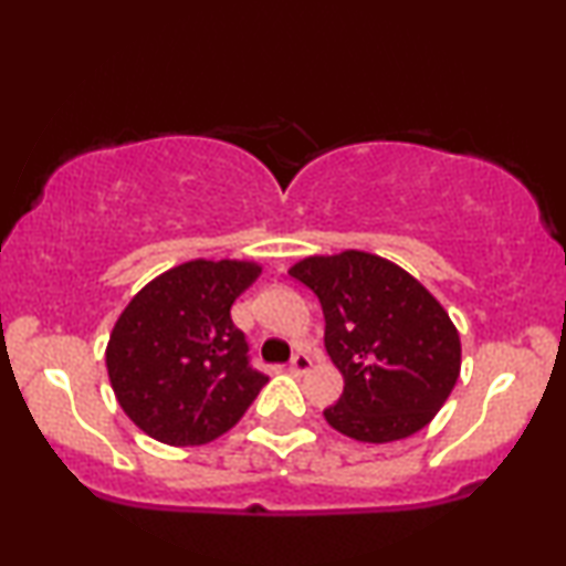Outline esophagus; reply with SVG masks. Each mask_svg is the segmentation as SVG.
Returning a JSON list of instances; mask_svg holds the SVG:
<instances>
[{"mask_svg":"<svg viewBox=\"0 0 566 566\" xmlns=\"http://www.w3.org/2000/svg\"><path fill=\"white\" fill-rule=\"evenodd\" d=\"M308 368H312V358H308L306 353L293 355V360H291V366H289V370H291L293 376H304Z\"/></svg>","mask_w":566,"mask_h":566,"instance_id":"1","label":"esophagus"}]
</instances>
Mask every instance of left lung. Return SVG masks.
Instances as JSON below:
<instances>
[{
    "instance_id": "left-lung-1",
    "label": "left lung",
    "mask_w": 566,
    "mask_h": 566,
    "mask_svg": "<svg viewBox=\"0 0 566 566\" xmlns=\"http://www.w3.org/2000/svg\"><path fill=\"white\" fill-rule=\"evenodd\" d=\"M289 273L324 312V347L345 378L324 420L360 443L420 432L451 397L461 337L440 301L397 262L374 252L312 254Z\"/></svg>"
}]
</instances>
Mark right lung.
<instances>
[{"mask_svg":"<svg viewBox=\"0 0 566 566\" xmlns=\"http://www.w3.org/2000/svg\"><path fill=\"white\" fill-rule=\"evenodd\" d=\"M254 260H190L144 285L113 324L105 366L123 412L165 446H203L242 420L268 376L247 363L231 304Z\"/></svg>","mask_w":566,"mask_h":566,"instance_id":"1","label":"right lung"}]
</instances>
